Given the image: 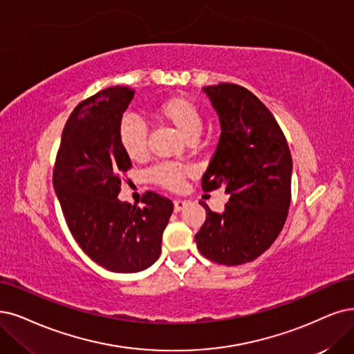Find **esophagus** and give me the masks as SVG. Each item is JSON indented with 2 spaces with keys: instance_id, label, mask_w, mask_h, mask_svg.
Masks as SVG:
<instances>
[{
  "instance_id": "1",
  "label": "esophagus",
  "mask_w": 354,
  "mask_h": 354,
  "mask_svg": "<svg viewBox=\"0 0 354 354\" xmlns=\"http://www.w3.org/2000/svg\"><path fill=\"white\" fill-rule=\"evenodd\" d=\"M185 205H187V201H184V200H175L174 201V210H175V213H179L180 210H184Z\"/></svg>"
}]
</instances>
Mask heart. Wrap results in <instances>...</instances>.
Wrapping results in <instances>:
<instances>
[{
  "mask_svg": "<svg viewBox=\"0 0 354 354\" xmlns=\"http://www.w3.org/2000/svg\"><path fill=\"white\" fill-rule=\"evenodd\" d=\"M150 113L157 120L172 125L187 140H195L203 129L200 108L184 95H170L157 100L150 106ZM118 141L131 160L141 159L147 151L146 125L134 116H125L118 128ZM188 172L189 170L185 166L165 163L153 169L151 178L169 189H178L182 187Z\"/></svg>",
  "mask_w": 354,
  "mask_h": 354,
  "instance_id": "b5f03b06",
  "label": "heart"
}]
</instances>
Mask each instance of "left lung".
I'll return each mask as SVG.
<instances>
[{
    "label": "left lung",
    "instance_id": "1",
    "mask_svg": "<svg viewBox=\"0 0 354 354\" xmlns=\"http://www.w3.org/2000/svg\"><path fill=\"white\" fill-rule=\"evenodd\" d=\"M218 115L221 134L203 175V189L225 187L229 203L195 234L200 252L218 264L239 266L277 239L290 205L292 154L277 121L250 90L232 83L203 87Z\"/></svg>",
    "mask_w": 354,
    "mask_h": 354
}]
</instances>
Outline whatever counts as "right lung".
<instances>
[{
    "instance_id": "obj_1",
    "label": "right lung",
    "mask_w": 354,
    "mask_h": 354,
    "mask_svg": "<svg viewBox=\"0 0 354 354\" xmlns=\"http://www.w3.org/2000/svg\"><path fill=\"white\" fill-rule=\"evenodd\" d=\"M134 97L128 87H108L77 104L64 127L54 188L68 229L103 268L137 272L154 264L174 204L146 192L144 207L118 198L121 174L131 167L118 141L122 115Z\"/></svg>"
}]
</instances>
